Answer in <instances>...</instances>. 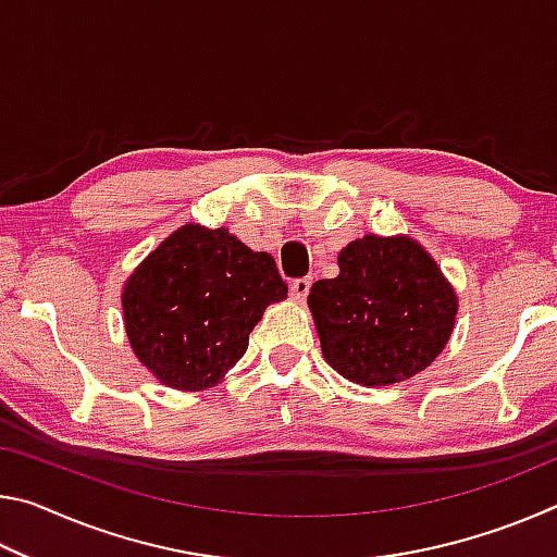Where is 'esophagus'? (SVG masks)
Listing matches in <instances>:
<instances>
[{"label":"esophagus","instance_id":"34e87169","mask_svg":"<svg viewBox=\"0 0 557 557\" xmlns=\"http://www.w3.org/2000/svg\"><path fill=\"white\" fill-rule=\"evenodd\" d=\"M309 287H312V280H309V277H299V280L292 282V285H289L292 299L305 301V299H307V295H309Z\"/></svg>","mask_w":557,"mask_h":557}]
</instances>
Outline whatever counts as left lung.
<instances>
[{
    "label": "left lung",
    "instance_id": "1",
    "mask_svg": "<svg viewBox=\"0 0 557 557\" xmlns=\"http://www.w3.org/2000/svg\"><path fill=\"white\" fill-rule=\"evenodd\" d=\"M307 305L326 363L358 385H393L447 346L457 295L437 262L408 235H363L338 252V275L317 280Z\"/></svg>",
    "mask_w": 557,
    "mask_h": 557
}]
</instances>
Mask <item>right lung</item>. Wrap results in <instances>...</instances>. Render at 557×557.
I'll return each mask as SVG.
<instances>
[{
  "mask_svg": "<svg viewBox=\"0 0 557 557\" xmlns=\"http://www.w3.org/2000/svg\"><path fill=\"white\" fill-rule=\"evenodd\" d=\"M285 297L275 258L228 228L188 223L127 277L122 312L132 351L159 383L203 391L240 361L265 307Z\"/></svg>",
  "mask_w": 557,
  "mask_h": 557,
  "instance_id": "right-lung-1",
  "label": "right lung"
}]
</instances>
